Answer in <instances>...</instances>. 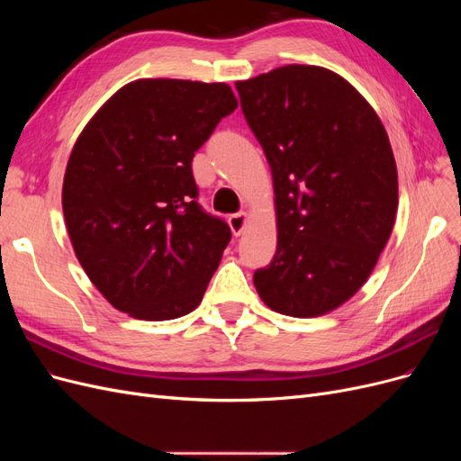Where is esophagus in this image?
Here are the masks:
<instances>
[{"mask_svg": "<svg viewBox=\"0 0 461 461\" xmlns=\"http://www.w3.org/2000/svg\"><path fill=\"white\" fill-rule=\"evenodd\" d=\"M248 221H249V215L248 213H234L229 217V227L232 230L234 236H240L244 232V229L248 227Z\"/></svg>", "mask_w": 461, "mask_h": 461, "instance_id": "esophagus-1", "label": "esophagus"}]
</instances>
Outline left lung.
<instances>
[{"label":"left lung","mask_w":461,"mask_h":461,"mask_svg":"<svg viewBox=\"0 0 461 461\" xmlns=\"http://www.w3.org/2000/svg\"><path fill=\"white\" fill-rule=\"evenodd\" d=\"M269 161L276 252L254 273L273 312L319 317L364 286L398 209V171L379 115L350 82L285 65L236 82Z\"/></svg>","instance_id":"1"}]
</instances>
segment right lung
<instances>
[{"instance_id": "right-lung-1", "label": "right lung", "mask_w": 461, "mask_h": 461, "mask_svg": "<svg viewBox=\"0 0 461 461\" xmlns=\"http://www.w3.org/2000/svg\"><path fill=\"white\" fill-rule=\"evenodd\" d=\"M236 107L225 82L140 78L77 138L63 178L65 225L115 310L169 321L198 308L230 229L196 202L192 159Z\"/></svg>"}]
</instances>
